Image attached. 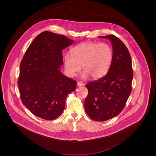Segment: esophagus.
I'll return each instance as SVG.
<instances>
[{
	"label": "esophagus",
	"mask_w": 156,
	"mask_h": 156,
	"mask_svg": "<svg viewBox=\"0 0 156 156\" xmlns=\"http://www.w3.org/2000/svg\"><path fill=\"white\" fill-rule=\"evenodd\" d=\"M77 85L78 87H82V86L84 85V83L83 82H77Z\"/></svg>",
	"instance_id": "1"
}]
</instances>
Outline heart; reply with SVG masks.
Returning a JSON list of instances; mask_svg holds the SVG:
<instances>
[{"instance_id": "b5f03b06", "label": "heart", "mask_w": 156, "mask_h": 156, "mask_svg": "<svg viewBox=\"0 0 156 156\" xmlns=\"http://www.w3.org/2000/svg\"><path fill=\"white\" fill-rule=\"evenodd\" d=\"M71 53L64 56L65 69L70 77H74L82 66L83 78H100L109 71L113 58V49L106 43H81L73 47Z\"/></svg>"}]
</instances>
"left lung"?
I'll list each match as a JSON object with an SVG mask.
<instances>
[{"label":"left lung","mask_w":156,"mask_h":156,"mask_svg":"<svg viewBox=\"0 0 156 156\" xmlns=\"http://www.w3.org/2000/svg\"><path fill=\"white\" fill-rule=\"evenodd\" d=\"M111 41L113 58L108 74L86 85L88 94L85 109L89 117L105 121L119 115L132 92L133 77L132 58L122 41L113 35L99 37Z\"/></svg>","instance_id":"1"}]
</instances>
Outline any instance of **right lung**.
Instances as JSON below:
<instances>
[{
    "instance_id": "obj_1",
    "label": "right lung",
    "mask_w": 156,
    "mask_h": 156,
    "mask_svg": "<svg viewBox=\"0 0 156 156\" xmlns=\"http://www.w3.org/2000/svg\"><path fill=\"white\" fill-rule=\"evenodd\" d=\"M66 36L44 31L27 48L20 66L18 85L23 104L35 116L56 119L64 111L66 99L77 82L65 76L62 51L74 43Z\"/></svg>"
}]
</instances>
